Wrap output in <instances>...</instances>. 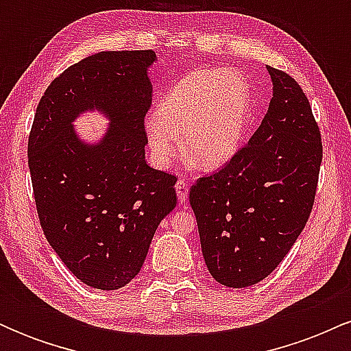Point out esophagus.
<instances>
[{
  "label": "esophagus",
  "mask_w": 351,
  "mask_h": 351,
  "mask_svg": "<svg viewBox=\"0 0 351 351\" xmlns=\"http://www.w3.org/2000/svg\"><path fill=\"white\" fill-rule=\"evenodd\" d=\"M175 189H176V195H178V201H180V203H181V204L186 203V199H188V184H186V181L180 178L178 181H176Z\"/></svg>",
  "instance_id": "obj_1"
}]
</instances>
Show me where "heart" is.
<instances>
[{
  "label": "heart",
  "mask_w": 351,
  "mask_h": 351,
  "mask_svg": "<svg viewBox=\"0 0 351 351\" xmlns=\"http://www.w3.org/2000/svg\"><path fill=\"white\" fill-rule=\"evenodd\" d=\"M252 94L237 71L189 72L162 99L156 114L145 120L152 158L168 167L181 147L199 168L215 170L231 162L243 143Z\"/></svg>",
  "instance_id": "heart-1"
}]
</instances>
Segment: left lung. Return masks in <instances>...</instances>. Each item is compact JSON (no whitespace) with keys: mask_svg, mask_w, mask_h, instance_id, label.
Returning <instances> with one entry per match:
<instances>
[{"mask_svg":"<svg viewBox=\"0 0 351 351\" xmlns=\"http://www.w3.org/2000/svg\"><path fill=\"white\" fill-rule=\"evenodd\" d=\"M272 99L247 145L189 189L209 274L226 287L257 284L307 224L322 163L320 132L304 90L269 67Z\"/></svg>","mask_w":351,"mask_h":351,"instance_id":"1","label":"left lung"}]
</instances>
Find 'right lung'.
<instances>
[{
  "instance_id": "obj_1",
  "label": "right lung",
  "mask_w": 351,
  "mask_h": 351,
  "mask_svg": "<svg viewBox=\"0 0 351 351\" xmlns=\"http://www.w3.org/2000/svg\"><path fill=\"white\" fill-rule=\"evenodd\" d=\"M153 62V51H104L71 66L44 92L27 142L44 236L79 280L100 291L134 279L176 206L175 176L145 162ZM88 111L109 120L94 143L73 125Z\"/></svg>"
}]
</instances>
